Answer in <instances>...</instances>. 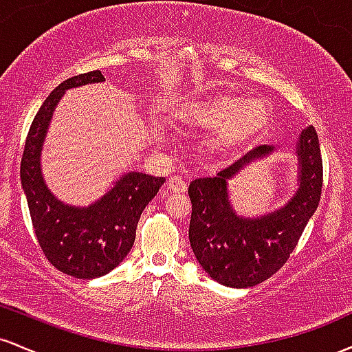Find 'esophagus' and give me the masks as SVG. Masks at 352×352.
Listing matches in <instances>:
<instances>
[{"instance_id": "esophagus-1", "label": "esophagus", "mask_w": 352, "mask_h": 352, "mask_svg": "<svg viewBox=\"0 0 352 352\" xmlns=\"http://www.w3.org/2000/svg\"><path fill=\"white\" fill-rule=\"evenodd\" d=\"M167 188L172 190V192H185L187 190V182L182 179V177L173 175L167 182Z\"/></svg>"}]
</instances>
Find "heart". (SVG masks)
<instances>
[{
  "mask_svg": "<svg viewBox=\"0 0 352 352\" xmlns=\"http://www.w3.org/2000/svg\"><path fill=\"white\" fill-rule=\"evenodd\" d=\"M187 120L193 127L215 131L213 147H235L263 131L270 120V104L263 98L215 96L190 109Z\"/></svg>",
  "mask_w": 352,
  "mask_h": 352,
  "instance_id": "b5f03b06",
  "label": "heart"
}]
</instances>
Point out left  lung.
Here are the masks:
<instances>
[{"mask_svg":"<svg viewBox=\"0 0 352 352\" xmlns=\"http://www.w3.org/2000/svg\"><path fill=\"white\" fill-rule=\"evenodd\" d=\"M273 152V145H256L215 177L190 182V245L201 268L220 285L250 288L273 276L286 263L318 208L322 160L316 131L308 125L296 145L298 188L292 199L260 217L238 215L230 200L228 180Z\"/></svg>","mask_w":352,"mask_h":352,"instance_id":"8db88e82","label":"left lung"}]
</instances>
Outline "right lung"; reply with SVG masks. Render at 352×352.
I'll use <instances>...</instances> for the list:
<instances>
[{
  "mask_svg": "<svg viewBox=\"0 0 352 352\" xmlns=\"http://www.w3.org/2000/svg\"><path fill=\"white\" fill-rule=\"evenodd\" d=\"M100 71H91L60 82L39 107L21 159V185L30 207L36 238L44 256L59 272L92 280L122 263L135 240L139 218L159 192L164 177L127 172L87 207L58 200L41 172V152L54 109L67 89L102 82Z\"/></svg>",
  "mask_w": 352,
  "mask_h": 352,
  "instance_id": "right-lung-1",
  "label": "right lung"
}]
</instances>
